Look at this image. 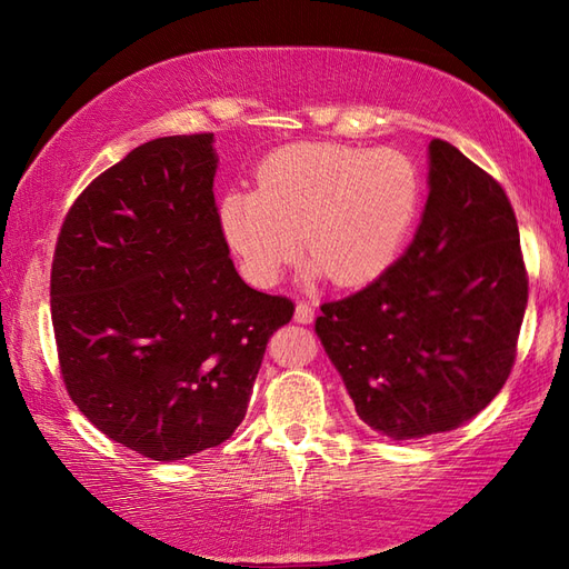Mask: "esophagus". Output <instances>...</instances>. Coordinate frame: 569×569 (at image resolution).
<instances>
[{
	"label": "esophagus",
	"mask_w": 569,
	"mask_h": 569,
	"mask_svg": "<svg viewBox=\"0 0 569 569\" xmlns=\"http://www.w3.org/2000/svg\"><path fill=\"white\" fill-rule=\"evenodd\" d=\"M312 320H316V308L308 306V303H298L296 306V322L310 325Z\"/></svg>",
	"instance_id": "esophagus-1"
}]
</instances>
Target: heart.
I'll return each mask as SVG.
<instances>
[{
    "instance_id": "b5f03b06",
    "label": "heart",
    "mask_w": 569,
    "mask_h": 569,
    "mask_svg": "<svg viewBox=\"0 0 569 569\" xmlns=\"http://www.w3.org/2000/svg\"><path fill=\"white\" fill-rule=\"evenodd\" d=\"M420 200L418 166L403 151L300 143L261 166L259 190L224 196L220 220L251 281L276 283L306 241L312 276L361 286L401 253Z\"/></svg>"
}]
</instances>
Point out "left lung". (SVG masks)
Wrapping results in <instances>:
<instances>
[{
  "instance_id": "1",
  "label": "left lung",
  "mask_w": 569,
  "mask_h": 569,
  "mask_svg": "<svg viewBox=\"0 0 569 569\" xmlns=\"http://www.w3.org/2000/svg\"><path fill=\"white\" fill-rule=\"evenodd\" d=\"M428 151L430 192L410 247L316 320L357 416L391 440L455 430L485 410L509 379L528 303L503 188L452 143L432 139Z\"/></svg>"
}]
</instances>
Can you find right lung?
<instances>
[{"label":"right lung","instance_id":"obj_1","mask_svg":"<svg viewBox=\"0 0 569 569\" xmlns=\"http://www.w3.org/2000/svg\"><path fill=\"white\" fill-rule=\"evenodd\" d=\"M212 134L141 143L60 227L51 320L68 396L156 462L222 445L293 300L241 281L214 204Z\"/></svg>","mask_w":569,"mask_h":569}]
</instances>
